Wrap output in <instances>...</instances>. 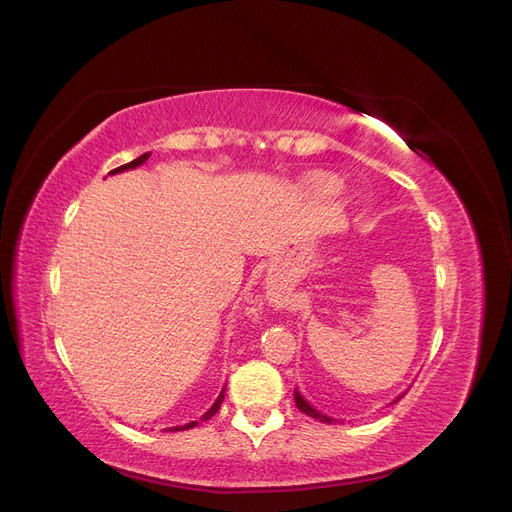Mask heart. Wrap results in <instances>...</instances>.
Masks as SVG:
<instances>
[{"label": "heart", "mask_w": 512, "mask_h": 512, "mask_svg": "<svg viewBox=\"0 0 512 512\" xmlns=\"http://www.w3.org/2000/svg\"><path fill=\"white\" fill-rule=\"evenodd\" d=\"M309 187L313 189L315 195L325 197V199L338 197V195L342 193V189H344L342 180H340L338 176H334V174H327V172H317V174H313V176L309 178Z\"/></svg>", "instance_id": "obj_1"}]
</instances>
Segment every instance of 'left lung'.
I'll return each mask as SVG.
<instances>
[{"mask_svg": "<svg viewBox=\"0 0 512 512\" xmlns=\"http://www.w3.org/2000/svg\"><path fill=\"white\" fill-rule=\"evenodd\" d=\"M403 397V395H401ZM401 397H397V401L401 399ZM294 401H296V407H298V410L302 412V414H306V416H311V418H315V420H319V422H327V424H332V422H336L334 418H330V416H325V414H321V412H317L315 410V407L309 403V401H306L298 391L294 393Z\"/></svg>", "mask_w": 512, "mask_h": 512, "instance_id": "1", "label": "left lung"}]
</instances>
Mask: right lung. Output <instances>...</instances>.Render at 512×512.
Here are the masks:
<instances>
[{"instance_id": "1", "label": "right lung", "mask_w": 512, "mask_h": 512, "mask_svg": "<svg viewBox=\"0 0 512 512\" xmlns=\"http://www.w3.org/2000/svg\"><path fill=\"white\" fill-rule=\"evenodd\" d=\"M151 157V153H145V155H140V157H136L134 161H130V163H124V166H119V168H115V170H111L109 174H117V172H126V170H134V168H138V166H142V163H145L147 159ZM222 399H224V388H222V393L218 395V399L214 401V405L210 407V410L201 416V420H210L218 410H220V405H222ZM193 426H197V422H189V424H185V426H174V428H168V431H187V428H193Z\"/></svg>"}]
</instances>
